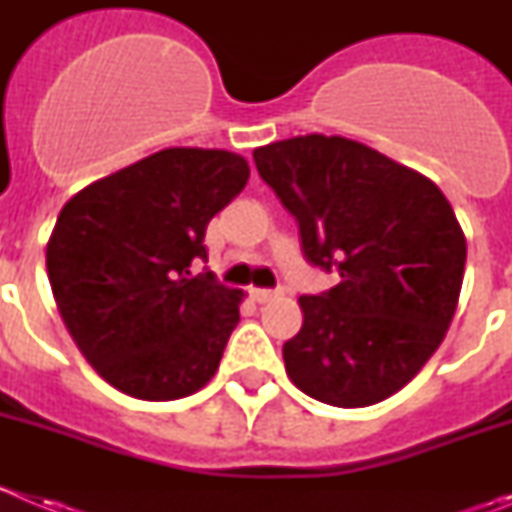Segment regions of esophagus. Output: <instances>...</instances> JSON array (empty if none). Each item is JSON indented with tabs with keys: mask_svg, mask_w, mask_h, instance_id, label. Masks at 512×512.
Masks as SVG:
<instances>
[{
	"mask_svg": "<svg viewBox=\"0 0 512 512\" xmlns=\"http://www.w3.org/2000/svg\"><path fill=\"white\" fill-rule=\"evenodd\" d=\"M251 297L259 305H264V302H271L277 300V297H282V289H251Z\"/></svg>",
	"mask_w": 512,
	"mask_h": 512,
	"instance_id": "34e87169",
	"label": "esophagus"
}]
</instances>
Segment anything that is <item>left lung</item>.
Segmentation results:
<instances>
[{"label": "left lung", "instance_id": "1", "mask_svg": "<svg viewBox=\"0 0 512 512\" xmlns=\"http://www.w3.org/2000/svg\"><path fill=\"white\" fill-rule=\"evenodd\" d=\"M259 176L300 225L305 259L341 282L300 297L282 348L297 390L366 408L402 390L446 338L467 238L420 171L341 135H297L253 151Z\"/></svg>", "mask_w": 512, "mask_h": 512}]
</instances>
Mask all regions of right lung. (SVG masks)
Masks as SVG:
<instances>
[{
  "label": "right lung",
  "mask_w": 512,
  "mask_h": 512,
  "mask_svg": "<svg viewBox=\"0 0 512 512\" xmlns=\"http://www.w3.org/2000/svg\"><path fill=\"white\" fill-rule=\"evenodd\" d=\"M251 169L223 148H164L76 192L45 266L84 359L115 390L148 402L200 392L241 320L243 289L192 277L207 223Z\"/></svg>",
  "instance_id": "right-lung-1"
}]
</instances>
